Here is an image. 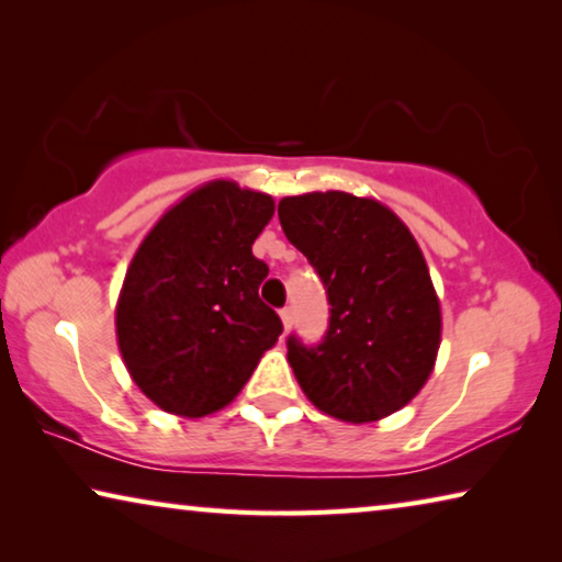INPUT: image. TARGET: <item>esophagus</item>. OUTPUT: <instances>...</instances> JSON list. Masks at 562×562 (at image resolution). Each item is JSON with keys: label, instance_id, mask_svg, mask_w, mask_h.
I'll use <instances>...</instances> for the list:
<instances>
[{"label": "esophagus", "instance_id": "esophagus-1", "mask_svg": "<svg viewBox=\"0 0 562 562\" xmlns=\"http://www.w3.org/2000/svg\"><path fill=\"white\" fill-rule=\"evenodd\" d=\"M280 319H282V327H284V331H288V329L292 327V322H294V317H292V310H290V307L280 310Z\"/></svg>", "mask_w": 562, "mask_h": 562}]
</instances>
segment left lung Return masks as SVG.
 Segmentation results:
<instances>
[{
    "label": "left lung",
    "mask_w": 562,
    "mask_h": 562,
    "mask_svg": "<svg viewBox=\"0 0 562 562\" xmlns=\"http://www.w3.org/2000/svg\"><path fill=\"white\" fill-rule=\"evenodd\" d=\"M288 240L327 288L319 347L288 339L304 396L349 424L392 416L422 392L441 347V302L406 223L376 198L315 190L280 201Z\"/></svg>",
    "instance_id": "obj_1"
}]
</instances>
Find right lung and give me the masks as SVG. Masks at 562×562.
I'll return each mask as SVG.
<instances>
[{"label":"right lung","mask_w":562,"mask_h":562,"mask_svg":"<svg viewBox=\"0 0 562 562\" xmlns=\"http://www.w3.org/2000/svg\"><path fill=\"white\" fill-rule=\"evenodd\" d=\"M272 215V195L207 180L170 205L133 252L116 341L133 382L164 412H221L278 345L282 322L258 294L268 265L252 255Z\"/></svg>","instance_id":"right-lung-1"}]
</instances>
